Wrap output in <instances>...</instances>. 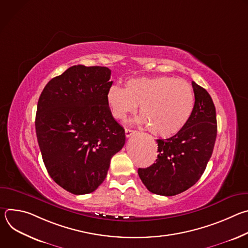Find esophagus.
I'll list each match as a JSON object with an SVG mask.
<instances>
[{
    "label": "esophagus",
    "instance_id": "34e87169",
    "mask_svg": "<svg viewBox=\"0 0 248 248\" xmlns=\"http://www.w3.org/2000/svg\"><path fill=\"white\" fill-rule=\"evenodd\" d=\"M136 132V130H134V129H130V128H125V136L126 137H129V136H131L133 133H135Z\"/></svg>",
    "mask_w": 248,
    "mask_h": 248
}]
</instances>
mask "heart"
I'll use <instances>...</instances> for the list:
<instances>
[{"label":"heart","instance_id":"1","mask_svg":"<svg viewBox=\"0 0 248 248\" xmlns=\"http://www.w3.org/2000/svg\"><path fill=\"white\" fill-rule=\"evenodd\" d=\"M107 104L116 119L122 120L136 110V122L149 125L156 135L169 137L180 132L194 110L195 98L190 85L171 77L135 78L124 87L113 85L107 93Z\"/></svg>","mask_w":248,"mask_h":248}]
</instances>
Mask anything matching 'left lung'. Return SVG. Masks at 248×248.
<instances>
[{"instance_id":"left-lung-1","label":"left lung","mask_w":248,"mask_h":248,"mask_svg":"<svg viewBox=\"0 0 248 248\" xmlns=\"http://www.w3.org/2000/svg\"><path fill=\"white\" fill-rule=\"evenodd\" d=\"M195 104L187 124L176 134L157 139L158 157L148 168L138 169L147 189L172 196L195 185L213 153L217 137L216 109L209 93L192 81Z\"/></svg>"}]
</instances>
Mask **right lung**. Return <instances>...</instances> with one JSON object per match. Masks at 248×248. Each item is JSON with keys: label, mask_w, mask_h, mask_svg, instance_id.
Listing matches in <instances>:
<instances>
[{"label": "right lung", "mask_w": 248, "mask_h": 248, "mask_svg": "<svg viewBox=\"0 0 248 248\" xmlns=\"http://www.w3.org/2000/svg\"><path fill=\"white\" fill-rule=\"evenodd\" d=\"M110 78L106 66H70L38 100L35 128L43 162L55 183L76 195L97 189L125 143L107 104Z\"/></svg>", "instance_id": "1"}]
</instances>
